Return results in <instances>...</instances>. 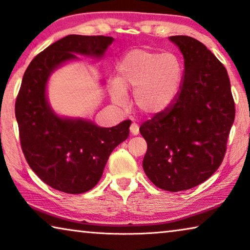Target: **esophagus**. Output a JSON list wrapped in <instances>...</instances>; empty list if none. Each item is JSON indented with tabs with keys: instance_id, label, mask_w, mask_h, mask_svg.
Returning a JSON list of instances; mask_svg holds the SVG:
<instances>
[{
	"instance_id": "1",
	"label": "esophagus",
	"mask_w": 250,
	"mask_h": 250,
	"mask_svg": "<svg viewBox=\"0 0 250 250\" xmlns=\"http://www.w3.org/2000/svg\"><path fill=\"white\" fill-rule=\"evenodd\" d=\"M130 132H131L133 136H137L138 133H139V125L137 124H131V125H130Z\"/></svg>"
}]
</instances>
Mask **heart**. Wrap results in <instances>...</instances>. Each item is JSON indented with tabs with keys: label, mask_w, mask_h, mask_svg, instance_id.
<instances>
[{
	"label": "heart",
	"mask_w": 250,
	"mask_h": 250,
	"mask_svg": "<svg viewBox=\"0 0 250 250\" xmlns=\"http://www.w3.org/2000/svg\"><path fill=\"white\" fill-rule=\"evenodd\" d=\"M117 81L110 83V95L125 103V91L133 92L136 109L146 115L166 111L176 100L182 84V65L174 54L135 49L118 65Z\"/></svg>",
	"instance_id": "heart-1"
}]
</instances>
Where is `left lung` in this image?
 Instances as JSON below:
<instances>
[{"label":"left lung","instance_id":"left-lung-1","mask_svg":"<svg viewBox=\"0 0 250 250\" xmlns=\"http://www.w3.org/2000/svg\"><path fill=\"white\" fill-rule=\"evenodd\" d=\"M169 40L184 57L181 91L139 131L147 141L143 167L148 178L159 188L178 192L203 183L221 165L236 109L219 59L192 37Z\"/></svg>","mask_w":250,"mask_h":250}]
</instances>
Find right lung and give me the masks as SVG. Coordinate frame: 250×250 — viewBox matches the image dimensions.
<instances>
[{
  "label": "right lung",
  "instance_id": "add662e5",
  "mask_svg": "<svg viewBox=\"0 0 250 250\" xmlns=\"http://www.w3.org/2000/svg\"><path fill=\"white\" fill-rule=\"evenodd\" d=\"M112 37L69 35L37 55L24 72L16 101L21 148L31 169L55 189L81 194L99 183L113 149L131 121L101 128L91 120L59 117L47 100L48 80L77 55L102 58Z\"/></svg>",
  "mask_w": 250,
  "mask_h": 250
}]
</instances>
